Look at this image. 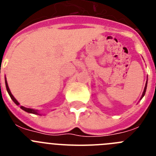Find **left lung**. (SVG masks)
Here are the masks:
<instances>
[{"label":"left lung","instance_id":"1","mask_svg":"<svg viewBox=\"0 0 156 156\" xmlns=\"http://www.w3.org/2000/svg\"><path fill=\"white\" fill-rule=\"evenodd\" d=\"M147 82H148V80H147ZM147 82H146V84H145V87H144V91H143V94H142V96H141V98H140V99L142 98L144 96V94H145V92H146V89H147Z\"/></svg>","mask_w":156,"mask_h":156}]
</instances>
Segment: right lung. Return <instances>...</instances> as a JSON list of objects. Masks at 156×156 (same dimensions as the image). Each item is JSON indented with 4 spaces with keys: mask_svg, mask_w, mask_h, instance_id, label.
Returning a JSON list of instances; mask_svg holds the SVG:
<instances>
[{
    "mask_svg": "<svg viewBox=\"0 0 156 156\" xmlns=\"http://www.w3.org/2000/svg\"><path fill=\"white\" fill-rule=\"evenodd\" d=\"M5 85H6V89H7V91H8V94L10 95L11 98L12 99V101H13L14 102L16 103L17 105H19V103L18 102V101L16 100L15 98H14L13 95L12 94V93H11L10 90H9V87H8V83H7V80H6V78H5ZM20 108H22L23 110H24V111H26L27 112H29V113H33V114H38V112H37V110H35V109H33V108H26V107H23V106L20 105Z\"/></svg>",
    "mask_w": 156,
    "mask_h": 156,
    "instance_id": "right-lung-1",
    "label": "right lung"
}]
</instances>
